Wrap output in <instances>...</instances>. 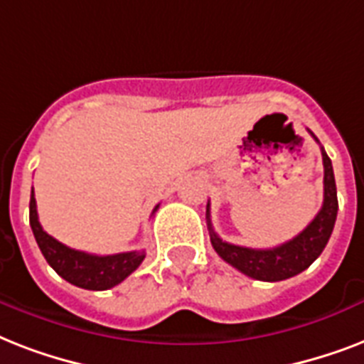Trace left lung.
Returning <instances> with one entry per match:
<instances>
[{"label":"left lung","mask_w":364,"mask_h":364,"mask_svg":"<svg viewBox=\"0 0 364 364\" xmlns=\"http://www.w3.org/2000/svg\"><path fill=\"white\" fill-rule=\"evenodd\" d=\"M310 132V130H308ZM311 134V132H310ZM311 137L319 143L314 134ZM323 156V205L319 213L314 217V221L308 227L294 236L293 240L277 245L272 249H251L234 245V243L223 242L211 228L210 221V202L205 208V219H208V228H210L211 245L217 251L225 262L234 266L245 276L260 279V282H282L289 277L296 276L304 272L314 260L323 253L327 245L331 234H333L334 223H336V213H338V196H336V183H334L333 162L321 147Z\"/></svg>","instance_id":"8db88e82"}]
</instances>
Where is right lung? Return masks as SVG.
<instances>
[{
    "label": "right lung",
    "mask_w": 364,
    "mask_h": 364,
    "mask_svg": "<svg viewBox=\"0 0 364 364\" xmlns=\"http://www.w3.org/2000/svg\"><path fill=\"white\" fill-rule=\"evenodd\" d=\"M159 210V205L154 211ZM30 227L33 230L36 242L41 249L43 257L53 266V270L71 285H77L88 291H105L124 282L145 259V251H128L117 255H92L71 249L43 230L33 191L30 196Z\"/></svg>",
    "instance_id": "1"
}]
</instances>
